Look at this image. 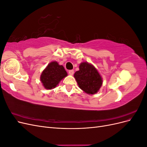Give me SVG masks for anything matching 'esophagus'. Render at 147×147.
<instances>
[{"instance_id":"34e87169","label":"esophagus","mask_w":147,"mask_h":147,"mask_svg":"<svg viewBox=\"0 0 147 147\" xmlns=\"http://www.w3.org/2000/svg\"><path fill=\"white\" fill-rule=\"evenodd\" d=\"M74 74V70H70L69 71V74L70 75H73Z\"/></svg>"}]
</instances>
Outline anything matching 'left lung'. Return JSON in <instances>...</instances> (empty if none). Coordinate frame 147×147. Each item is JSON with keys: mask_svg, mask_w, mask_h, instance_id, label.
<instances>
[{"mask_svg": "<svg viewBox=\"0 0 147 147\" xmlns=\"http://www.w3.org/2000/svg\"><path fill=\"white\" fill-rule=\"evenodd\" d=\"M79 88L88 94H95L102 85V78L98 70L92 64L82 62L79 65V70L74 75Z\"/></svg>", "mask_w": 147, "mask_h": 147, "instance_id": "obj_1", "label": "left lung"}]
</instances>
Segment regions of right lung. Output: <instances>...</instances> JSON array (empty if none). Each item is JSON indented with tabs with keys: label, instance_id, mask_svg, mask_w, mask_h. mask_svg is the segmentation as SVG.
Wrapping results in <instances>:
<instances>
[{
	"label": "right lung",
	"instance_id": "obj_1",
	"mask_svg": "<svg viewBox=\"0 0 147 147\" xmlns=\"http://www.w3.org/2000/svg\"><path fill=\"white\" fill-rule=\"evenodd\" d=\"M67 76V73L63 65H59L56 61H52L42 71L40 79L45 89L52 90Z\"/></svg>",
	"mask_w": 147,
	"mask_h": 147
}]
</instances>
